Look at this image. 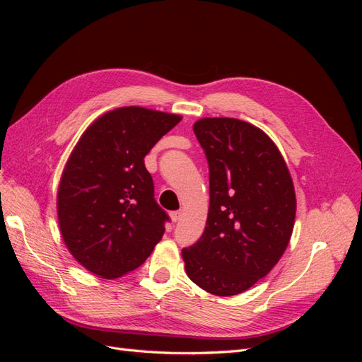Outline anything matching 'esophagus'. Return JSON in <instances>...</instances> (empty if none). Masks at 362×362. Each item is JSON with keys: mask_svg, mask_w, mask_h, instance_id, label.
Here are the masks:
<instances>
[{"mask_svg": "<svg viewBox=\"0 0 362 362\" xmlns=\"http://www.w3.org/2000/svg\"><path fill=\"white\" fill-rule=\"evenodd\" d=\"M181 216H182V213H181L180 210H177V211H172V213H170V218H172V222H175V223L180 222V221H181Z\"/></svg>", "mask_w": 362, "mask_h": 362, "instance_id": "esophagus-1", "label": "esophagus"}]
</instances>
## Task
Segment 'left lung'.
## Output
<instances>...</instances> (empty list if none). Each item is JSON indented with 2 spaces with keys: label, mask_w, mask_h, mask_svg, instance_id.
<instances>
[{
  "label": "left lung",
  "mask_w": 362,
  "mask_h": 362,
  "mask_svg": "<svg viewBox=\"0 0 362 362\" xmlns=\"http://www.w3.org/2000/svg\"><path fill=\"white\" fill-rule=\"evenodd\" d=\"M210 172V208L198 242L182 249L202 290L235 296L276 266L293 233L296 196L275 144L254 125L205 117L193 125Z\"/></svg>",
  "instance_id": "1"
}]
</instances>
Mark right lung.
Here are the masks:
<instances>
[{
  "label": "right lung",
  "instance_id": "add662e5",
  "mask_svg": "<svg viewBox=\"0 0 362 362\" xmlns=\"http://www.w3.org/2000/svg\"><path fill=\"white\" fill-rule=\"evenodd\" d=\"M181 120L124 107L86 129L63 170L57 211L74 258L103 278L140 267L164 234L169 214L154 198L145 156Z\"/></svg>",
  "mask_w": 362,
  "mask_h": 362
}]
</instances>
